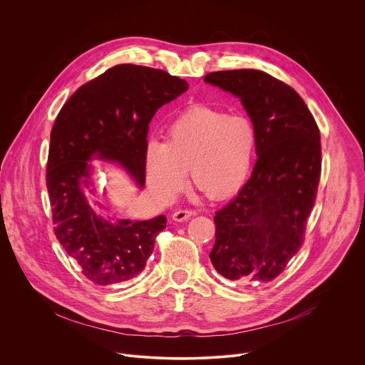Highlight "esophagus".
Masks as SVG:
<instances>
[{
  "label": "esophagus",
  "instance_id": "obj_1",
  "mask_svg": "<svg viewBox=\"0 0 365 365\" xmlns=\"http://www.w3.org/2000/svg\"><path fill=\"white\" fill-rule=\"evenodd\" d=\"M195 215V212L193 210H189V209H180V210H176L175 213H173V220H176V222H183V220H187V219H190L192 216Z\"/></svg>",
  "mask_w": 365,
  "mask_h": 365
}]
</instances>
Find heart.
I'll return each mask as SVG.
<instances>
[{"instance_id": "1", "label": "heart", "mask_w": 365, "mask_h": 365, "mask_svg": "<svg viewBox=\"0 0 365 365\" xmlns=\"http://www.w3.org/2000/svg\"><path fill=\"white\" fill-rule=\"evenodd\" d=\"M257 129L244 114L190 106L168 128V140L146 148V179L155 196L168 202L185 186L187 169L193 185L220 200L244 186L255 156Z\"/></svg>"}]
</instances>
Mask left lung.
<instances>
[{"instance_id":"1","label":"left lung","mask_w":365,"mask_h":365,"mask_svg":"<svg viewBox=\"0 0 365 365\" xmlns=\"http://www.w3.org/2000/svg\"><path fill=\"white\" fill-rule=\"evenodd\" d=\"M205 81L237 96L257 129L252 176L215 213V269L239 285L275 279L304 244L321 179V136L301 96L254 68L213 71Z\"/></svg>"}]
</instances>
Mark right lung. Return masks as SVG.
<instances>
[{
	"label": "right lung",
	"instance_id": "add662e5",
	"mask_svg": "<svg viewBox=\"0 0 365 365\" xmlns=\"http://www.w3.org/2000/svg\"><path fill=\"white\" fill-rule=\"evenodd\" d=\"M187 88L185 80L168 71L118 64L77 88L57 114L46 173L54 233L96 285L138 277L168 219L160 215L113 223L98 216L81 189L96 192L88 160L117 162L143 186L149 123L158 108Z\"/></svg>",
	"mask_w": 365,
	"mask_h": 365
}]
</instances>
